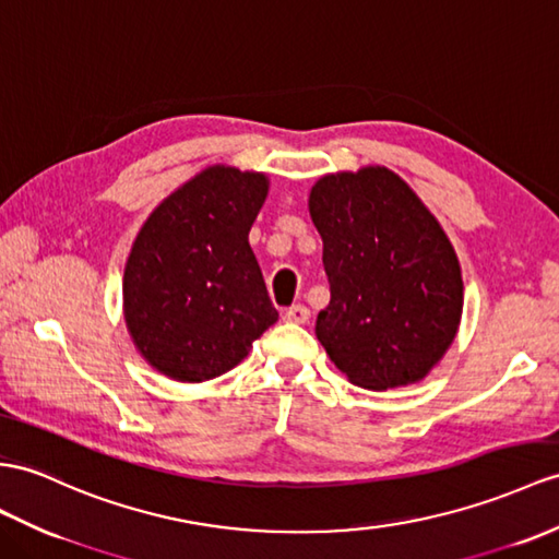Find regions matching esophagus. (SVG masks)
Segmentation results:
<instances>
[{"label":"esophagus","mask_w":559,"mask_h":559,"mask_svg":"<svg viewBox=\"0 0 559 559\" xmlns=\"http://www.w3.org/2000/svg\"><path fill=\"white\" fill-rule=\"evenodd\" d=\"M308 318H310V310L306 308V306H292L289 310H284V320L287 322H294V324H304V322H308Z\"/></svg>","instance_id":"obj_1"}]
</instances>
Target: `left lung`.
Here are the masks:
<instances>
[{
    "label": "left lung",
    "mask_w": 559,
    "mask_h": 559,
    "mask_svg": "<svg viewBox=\"0 0 559 559\" xmlns=\"http://www.w3.org/2000/svg\"><path fill=\"white\" fill-rule=\"evenodd\" d=\"M308 209L332 294L316 324L326 356L370 391L425 379L462 316L460 263L437 217L382 166L320 177Z\"/></svg>",
    "instance_id": "1"
}]
</instances>
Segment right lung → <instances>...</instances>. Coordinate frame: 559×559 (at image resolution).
<instances>
[{"label": "right lung", "instance_id": "right-lung-1", "mask_svg": "<svg viewBox=\"0 0 559 559\" xmlns=\"http://www.w3.org/2000/svg\"><path fill=\"white\" fill-rule=\"evenodd\" d=\"M267 197L263 173L213 166L146 217L122 277V308L144 360L175 382L233 370L277 322L249 229Z\"/></svg>", "mask_w": 559, "mask_h": 559}]
</instances>
